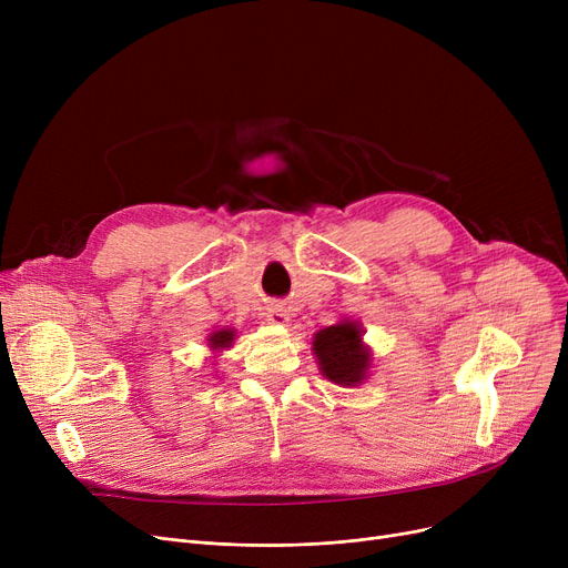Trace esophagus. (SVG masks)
Instances as JSON below:
<instances>
[{"mask_svg":"<svg viewBox=\"0 0 568 568\" xmlns=\"http://www.w3.org/2000/svg\"><path fill=\"white\" fill-rule=\"evenodd\" d=\"M264 317H266V322L268 324H278V326H283V324H287V311L283 308V306H278V304H272L266 308V313H264Z\"/></svg>","mask_w":568,"mask_h":568,"instance_id":"esophagus-1","label":"esophagus"}]
</instances>
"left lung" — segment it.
Wrapping results in <instances>:
<instances>
[{"label": "left lung", "mask_w": 568, "mask_h": 568, "mask_svg": "<svg viewBox=\"0 0 568 568\" xmlns=\"http://www.w3.org/2000/svg\"><path fill=\"white\" fill-rule=\"evenodd\" d=\"M313 354L320 373L338 386H359L373 368V352L364 343L359 320H341L313 336Z\"/></svg>", "instance_id": "left-lung-1"}]
</instances>
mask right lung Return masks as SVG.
<instances>
[{
	"label": "right lung",
	"instance_id": "1",
	"mask_svg": "<svg viewBox=\"0 0 568 568\" xmlns=\"http://www.w3.org/2000/svg\"><path fill=\"white\" fill-rule=\"evenodd\" d=\"M234 338H236V329H232V326H227V329H219V332L209 334V336H206V345H209V349L214 352L212 359H216V356H221L223 349L232 347Z\"/></svg>",
	"mask_w": 568,
	"mask_h": 568
}]
</instances>
